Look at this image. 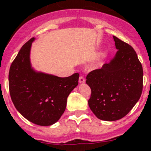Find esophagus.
Returning <instances> with one entry per match:
<instances>
[{"label": "esophagus", "instance_id": "esophagus-1", "mask_svg": "<svg viewBox=\"0 0 151 151\" xmlns=\"http://www.w3.org/2000/svg\"><path fill=\"white\" fill-rule=\"evenodd\" d=\"M79 83H85V79L83 77V76H80V77H79Z\"/></svg>", "mask_w": 151, "mask_h": 151}]
</instances>
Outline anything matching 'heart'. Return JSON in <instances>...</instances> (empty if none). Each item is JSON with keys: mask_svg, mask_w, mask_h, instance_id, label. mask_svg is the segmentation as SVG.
I'll return each instance as SVG.
<instances>
[{"mask_svg": "<svg viewBox=\"0 0 151 151\" xmlns=\"http://www.w3.org/2000/svg\"><path fill=\"white\" fill-rule=\"evenodd\" d=\"M98 62H99V60H98Z\"/></svg>", "mask_w": 151, "mask_h": 151, "instance_id": "obj_1", "label": "heart"}]
</instances>
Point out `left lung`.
Instances as JSON below:
<instances>
[{
	"mask_svg": "<svg viewBox=\"0 0 151 151\" xmlns=\"http://www.w3.org/2000/svg\"><path fill=\"white\" fill-rule=\"evenodd\" d=\"M118 50L102 68L91 71L86 83L91 89L88 105L100 120L114 121L126 116L142 92L143 70L133 47L113 36Z\"/></svg>",
	"mask_w": 151,
	"mask_h": 151,
	"instance_id": "obj_1",
	"label": "left lung"
}]
</instances>
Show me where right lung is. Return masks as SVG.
I'll return each mask as SVG.
<instances>
[{"label":"right lung","mask_w":151,"mask_h":151,"mask_svg":"<svg viewBox=\"0 0 151 151\" xmlns=\"http://www.w3.org/2000/svg\"><path fill=\"white\" fill-rule=\"evenodd\" d=\"M32 38L18 52L10 66L9 87L11 99L18 112L39 126L57 122L66 107L67 97L78 85V73L67 77L37 72L31 67Z\"/></svg>","instance_id":"obj_1"}]
</instances>
